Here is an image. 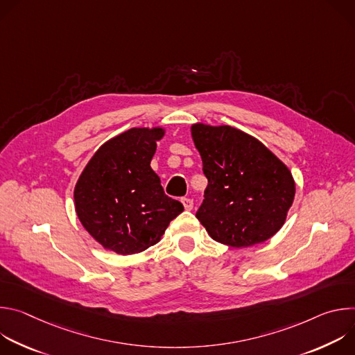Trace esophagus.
Instances as JSON below:
<instances>
[{"instance_id":"obj_1","label":"esophagus","mask_w":355,"mask_h":355,"mask_svg":"<svg viewBox=\"0 0 355 355\" xmlns=\"http://www.w3.org/2000/svg\"><path fill=\"white\" fill-rule=\"evenodd\" d=\"M181 202H182V205L187 211H191L193 208V200L191 198H182Z\"/></svg>"}]
</instances>
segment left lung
<instances>
[{
  "instance_id": "1",
  "label": "left lung",
  "mask_w": 355,
  "mask_h": 355,
  "mask_svg": "<svg viewBox=\"0 0 355 355\" xmlns=\"http://www.w3.org/2000/svg\"><path fill=\"white\" fill-rule=\"evenodd\" d=\"M193 143L208 178L198 220L209 236L232 247L272 237L293 202L288 167L257 139L232 126H192Z\"/></svg>"
}]
</instances>
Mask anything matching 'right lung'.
I'll return each instance as SVG.
<instances>
[{
  "label": "right lung",
  "instance_id": "1",
  "mask_svg": "<svg viewBox=\"0 0 355 355\" xmlns=\"http://www.w3.org/2000/svg\"><path fill=\"white\" fill-rule=\"evenodd\" d=\"M164 130L130 129L98 148L76 189V212L85 230L118 254L156 244L184 207L164 193L151 170L156 140Z\"/></svg>",
  "mask_w": 355,
  "mask_h": 355
}]
</instances>
